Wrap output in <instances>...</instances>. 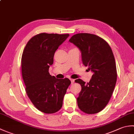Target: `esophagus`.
I'll use <instances>...</instances> for the list:
<instances>
[{
  "label": "esophagus",
  "mask_w": 134,
  "mask_h": 134,
  "mask_svg": "<svg viewBox=\"0 0 134 134\" xmlns=\"http://www.w3.org/2000/svg\"><path fill=\"white\" fill-rule=\"evenodd\" d=\"M70 81H71V84H73L75 82V80H74V79H71Z\"/></svg>",
  "instance_id": "obj_1"
}]
</instances>
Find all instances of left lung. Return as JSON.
Segmentation results:
<instances>
[{
  "mask_svg": "<svg viewBox=\"0 0 134 134\" xmlns=\"http://www.w3.org/2000/svg\"><path fill=\"white\" fill-rule=\"evenodd\" d=\"M69 41L79 48L83 65L93 73L89 83L75 81L82 87L78 106L82 112L94 114L106 107L114 90L117 80L114 55L109 44L95 35L76 34Z\"/></svg>",
  "mask_w": 134,
  "mask_h": 134,
  "instance_id": "1",
  "label": "left lung"
}]
</instances>
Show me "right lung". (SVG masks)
Wrapping results in <instances>:
<instances>
[{"label":"right lung","instance_id":"obj_1","mask_svg":"<svg viewBox=\"0 0 134 134\" xmlns=\"http://www.w3.org/2000/svg\"><path fill=\"white\" fill-rule=\"evenodd\" d=\"M69 34L40 33L27 42L22 56L21 67L27 95L35 107L45 113L61 109L69 79H57L49 73L53 56Z\"/></svg>","mask_w":134,"mask_h":134}]
</instances>
